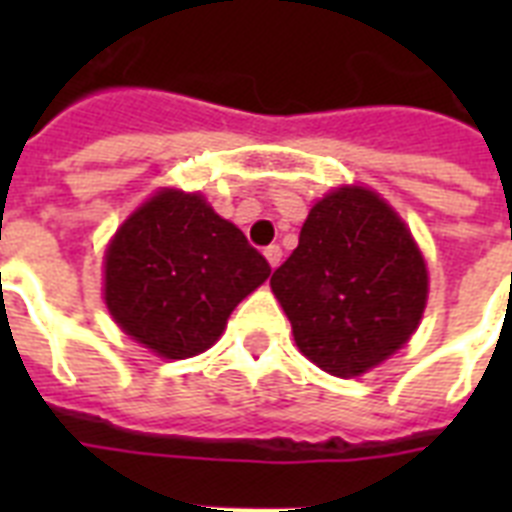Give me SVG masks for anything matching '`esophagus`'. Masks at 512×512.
Here are the masks:
<instances>
[{
  "label": "esophagus",
  "mask_w": 512,
  "mask_h": 512,
  "mask_svg": "<svg viewBox=\"0 0 512 512\" xmlns=\"http://www.w3.org/2000/svg\"><path fill=\"white\" fill-rule=\"evenodd\" d=\"M265 260H268V265H271V268H279V263H281V247H276V244H271V247H265Z\"/></svg>",
  "instance_id": "obj_1"
}]
</instances>
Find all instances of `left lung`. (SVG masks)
Segmentation results:
<instances>
[{
    "mask_svg": "<svg viewBox=\"0 0 512 512\" xmlns=\"http://www.w3.org/2000/svg\"><path fill=\"white\" fill-rule=\"evenodd\" d=\"M271 289L300 353L348 380L414 335L428 303V268L388 201L342 185L313 204Z\"/></svg>",
    "mask_w": 512,
    "mask_h": 512,
    "instance_id": "1",
    "label": "left lung"
}]
</instances>
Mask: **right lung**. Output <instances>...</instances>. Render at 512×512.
Wrapping results in <instances>:
<instances>
[{"label": "right lung", "mask_w": 512, "mask_h": 512, "mask_svg": "<svg viewBox=\"0 0 512 512\" xmlns=\"http://www.w3.org/2000/svg\"><path fill=\"white\" fill-rule=\"evenodd\" d=\"M268 276V260L204 196L164 188L108 244L106 305L143 348L191 358L215 345L233 308Z\"/></svg>", "instance_id": "1"}]
</instances>
